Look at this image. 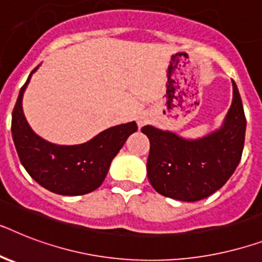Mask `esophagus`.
<instances>
[{
	"instance_id": "esophagus-1",
	"label": "esophagus",
	"mask_w": 262,
	"mask_h": 262,
	"mask_svg": "<svg viewBox=\"0 0 262 262\" xmlns=\"http://www.w3.org/2000/svg\"><path fill=\"white\" fill-rule=\"evenodd\" d=\"M145 122H146V121L144 120V118H140V120H138V125H141V126H142V125H144V124H145Z\"/></svg>"
}]
</instances>
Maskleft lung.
<instances>
[{
	"mask_svg": "<svg viewBox=\"0 0 262 262\" xmlns=\"http://www.w3.org/2000/svg\"><path fill=\"white\" fill-rule=\"evenodd\" d=\"M246 118L233 80V102L220 130L199 140H184L171 132L144 126L149 138L148 179L161 195L183 202L210 196L229 180L241 160Z\"/></svg>",
	"mask_w": 262,
	"mask_h": 262,
	"instance_id": "8db88e82",
	"label": "left lung"
}]
</instances>
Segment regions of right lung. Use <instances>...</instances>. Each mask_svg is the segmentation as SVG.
Returning a JSON list of instances; mask_svg holds the SVG:
<instances>
[{"label":"right lung","instance_id":"1","mask_svg":"<svg viewBox=\"0 0 262 262\" xmlns=\"http://www.w3.org/2000/svg\"><path fill=\"white\" fill-rule=\"evenodd\" d=\"M37 67L21 87L12 113V136L21 164L40 186L55 193L74 196L97 190L114 156L137 130V124L113 126L80 145H55L42 140L33 133L23 113V94Z\"/></svg>","mask_w":262,"mask_h":262}]
</instances>
